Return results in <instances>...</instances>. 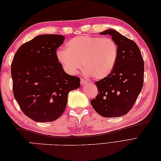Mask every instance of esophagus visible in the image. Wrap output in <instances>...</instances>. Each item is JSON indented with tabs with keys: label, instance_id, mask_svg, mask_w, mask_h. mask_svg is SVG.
I'll return each mask as SVG.
<instances>
[{
	"label": "esophagus",
	"instance_id": "1",
	"mask_svg": "<svg viewBox=\"0 0 161 161\" xmlns=\"http://www.w3.org/2000/svg\"><path fill=\"white\" fill-rule=\"evenodd\" d=\"M87 82H87V80H85V79H80V84H81L82 85H84L86 84Z\"/></svg>",
	"mask_w": 161,
	"mask_h": 161
}]
</instances>
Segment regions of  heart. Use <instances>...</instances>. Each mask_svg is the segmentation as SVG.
Masks as SVG:
<instances>
[{"label":"heart","instance_id":"1","mask_svg":"<svg viewBox=\"0 0 161 161\" xmlns=\"http://www.w3.org/2000/svg\"><path fill=\"white\" fill-rule=\"evenodd\" d=\"M66 50H58L56 58L65 70L76 74L82 66L92 79H105L113 72L118 56L115 42L109 37L80 36L66 43Z\"/></svg>","mask_w":161,"mask_h":161}]
</instances>
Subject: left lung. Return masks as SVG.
Masks as SVG:
<instances>
[{
  "instance_id": "8db88e82",
  "label": "left lung",
  "mask_w": 161,
  "mask_h": 161,
  "mask_svg": "<svg viewBox=\"0 0 161 161\" xmlns=\"http://www.w3.org/2000/svg\"><path fill=\"white\" fill-rule=\"evenodd\" d=\"M109 35L118 45L114 69L105 79L96 81L98 94L91 101L93 109L104 118L127 114L143 87L144 63L138 45L114 30L101 32Z\"/></svg>"
}]
</instances>
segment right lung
<instances>
[{
    "instance_id": "right-lung-1",
    "label": "right lung",
    "mask_w": 161,
    "mask_h": 161,
    "mask_svg": "<svg viewBox=\"0 0 161 161\" xmlns=\"http://www.w3.org/2000/svg\"><path fill=\"white\" fill-rule=\"evenodd\" d=\"M65 37L41 35L19 47L11 63L14 99L28 118L53 121L64 113L70 91L79 88L80 78L68 75L56 58Z\"/></svg>"
}]
</instances>
